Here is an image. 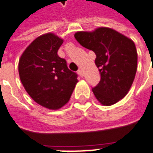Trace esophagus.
Here are the masks:
<instances>
[{
    "mask_svg": "<svg viewBox=\"0 0 153 153\" xmlns=\"http://www.w3.org/2000/svg\"><path fill=\"white\" fill-rule=\"evenodd\" d=\"M78 74H79L81 77L84 76V72H83V70H82L81 68H79V69L78 70Z\"/></svg>",
    "mask_w": 153,
    "mask_h": 153,
    "instance_id": "34e87169",
    "label": "esophagus"
}]
</instances>
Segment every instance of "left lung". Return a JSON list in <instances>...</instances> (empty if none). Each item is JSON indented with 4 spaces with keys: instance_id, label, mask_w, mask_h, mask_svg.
<instances>
[{
    "instance_id": "8db88e82",
    "label": "left lung",
    "mask_w": 153,
    "mask_h": 153,
    "mask_svg": "<svg viewBox=\"0 0 153 153\" xmlns=\"http://www.w3.org/2000/svg\"><path fill=\"white\" fill-rule=\"evenodd\" d=\"M77 41L93 51L101 80L92 91L104 106L118 102L128 94L137 70V51L134 41L118 31L100 27L94 31H79Z\"/></svg>"
}]
</instances>
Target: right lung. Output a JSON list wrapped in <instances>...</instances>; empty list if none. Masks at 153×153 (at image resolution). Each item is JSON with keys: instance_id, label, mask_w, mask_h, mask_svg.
Listing matches in <instances>:
<instances>
[{"instance_id": "right-lung-1", "label": "right lung", "mask_w": 153, "mask_h": 153, "mask_svg": "<svg viewBox=\"0 0 153 153\" xmlns=\"http://www.w3.org/2000/svg\"><path fill=\"white\" fill-rule=\"evenodd\" d=\"M63 40L53 33L37 37L25 49L19 62L20 80L36 103L56 110L69 101L78 79L65 59L57 55Z\"/></svg>"}]
</instances>
